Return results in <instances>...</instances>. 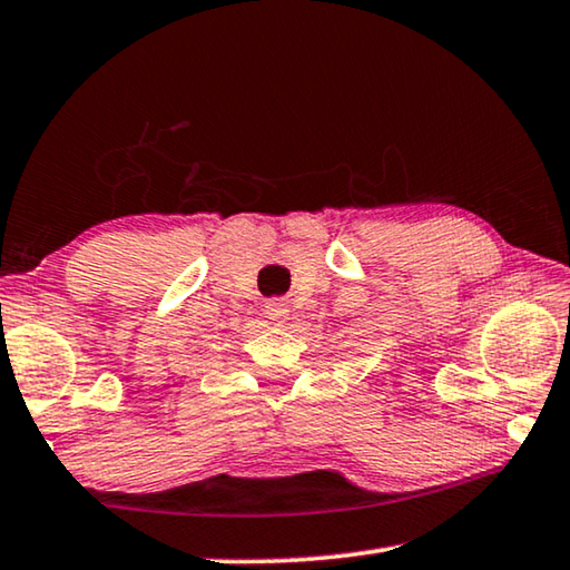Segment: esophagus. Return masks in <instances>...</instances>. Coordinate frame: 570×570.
Instances as JSON below:
<instances>
[{
  "label": "esophagus",
  "instance_id": "obj_1",
  "mask_svg": "<svg viewBox=\"0 0 570 570\" xmlns=\"http://www.w3.org/2000/svg\"><path fill=\"white\" fill-rule=\"evenodd\" d=\"M264 312H266V320L276 326L286 324V320H288V304L284 302V298H272V302L266 304Z\"/></svg>",
  "mask_w": 570,
  "mask_h": 570
}]
</instances>
